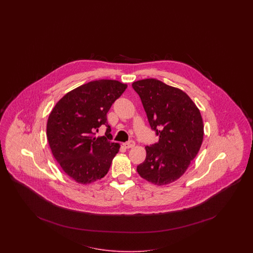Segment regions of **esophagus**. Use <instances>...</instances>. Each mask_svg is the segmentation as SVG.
I'll return each mask as SVG.
<instances>
[{
    "label": "esophagus",
    "instance_id": "esophagus-1",
    "mask_svg": "<svg viewBox=\"0 0 253 253\" xmlns=\"http://www.w3.org/2000/svg\"><path fill=\"white\" fill-rule=\"evenodd\" d=\"M134 145H135V143L133 141H129L127 143H123V146L125 148H131V147L134 146Z\"/></svg>",
    "mask_w": 253,
    "mask_h": 253
}]
</instances>
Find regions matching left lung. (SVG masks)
<instances>
[{
    "instance_id": "obj_1",
    "label": "left lung",
    "mask_w": 253,
    "mask_h": 253,
    "mask_svg": "<svg viewBox=\"0 0 253 253\" xmlns=\"http://www.w3.org/2000/svg\"><path fill=\"white\" fill-rule=\"evenodd\" d=\"M151 129L159 142L146 146V160L137 166L146 181L164 185L176 181L189 167L203 141L199 108L180 89L156 79L133 83Z\"/></svg>"
}]
</instances>
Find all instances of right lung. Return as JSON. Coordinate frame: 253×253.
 <instances>
[{"label": "right lung", "mask_w": 253, "mask_h": 253, "mask_svg": "<svg viewBox=\"0 0 253 253\" xmlns=\"http://www.w3.org/2000/svg\"><path fill=\"white\" fill-rule=\"evenodd\" d=\"M127 85L118 81L90 82L68 92L50 113L46 132L54 159L79 184H90L105 176L120 145L109 138L107 113ZM101 125L106 136L93 137Z\"/></svg>", "instance_id": "right-lung-1"}]
</instances>
